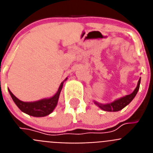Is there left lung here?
I'll list each match as a JSON object with an SVG mask.
<instances>
[{"label": "left lung", "instance_id": "8db88e82", "mask_svg": "<svg viewBox=\"0 0 153 153\" xmlns=\"http://www.w3.org/2000/svg\"><path fill=\"white\" fill-rule=\"evenodd\" d=\"M140 79H139V82H138V85L136 86V88L135 89V90L132 92L131 94L129 95H127L126 97H122V98L119 99V100H115L114 102H111L109 104H101L98 103L97 102H95V103L97 104L99 107L102 109V110H105V111L108 112H117L120 110V109H123L126 106H127L131 101L133 100L135 97H136V93H137L138 90L140 89Z\"/></svg>", "mask_w": 153, "mask_h": 153}]
</instances>
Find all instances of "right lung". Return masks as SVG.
<instances>
[{
    "label": "right lung",
    "instance_id": "add662e5",
    "mask_svg": "<svg viewBox=\"0 0 153 153\" xmlns=\"http://www.w3.org/2000/svg\"><path fill=\"white\" fill-rule=\"evenodd\" d=\"M63 82H62L60 87L58 89V91L53 97L49 99H44L38 101H35V102H23L17 99L10 90H9V93L13 99V102H15L16 105L18 106L21 111L30 116L42 117L52 113L53 110L56 107L60 91L63 87Z\"/></svg>",
    "mask_w": 153,
    "mask_h": 153
}]
</instances>
